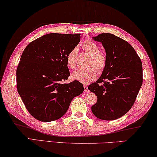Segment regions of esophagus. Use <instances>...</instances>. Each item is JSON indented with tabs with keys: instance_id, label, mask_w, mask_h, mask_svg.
Returning <instances> with one entry per match:
<instances>
[{
	"instance_id": "esophagus-1",
	"label": "esophagus",
	"mask_w": 157,
	"mask_h": 157,
	"mask_svg": "<svg viewBox=\"0 0 157 157\" xmlns=\"http://www.w3.org/2000/svg\"><path fill=\"white\" fill-rule=\"evenodd\" d=\"M84 90H85V92H89V89H88V87H87V85H84Z\"/></svg>"
}]
</instances>
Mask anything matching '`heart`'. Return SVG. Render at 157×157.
Segmentation results:
<instances>
[{
	"mask_svg": "<svg viewBox=\"0 0 157 157\" xmlns=\"http://www.w3.org/2000/svg\"><path fill=\"white\" fill-rule=\"evenodd\" d=\"M81 47L84 51L91 56L88 65L91 67L79 69L73 72L72 78L82 83H89L94 80L98 76V71H101L105 67L107 58L105 55L100 51V48L95 42L92 40H87L81 44ZM78 49L76 48L70 50L66 56V64L70 69H74L76 67ZM96 67H93V66Z\"/></svg>",
	"mask_w": 157,
	"mask_h": 157,
	"instance_id": "heart-1",
	"label": "heart"
}]
</instances>
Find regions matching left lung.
<instances>
[{
  "mask_svg": "<svg viewBox=\"0 0 157 157\" xmlns=\"http://www.w3.org/2000/svg\"><path fill=\"white\" fill-rule=\"evenodd\" d=\"M93 39L105 48L107 63L100 78L88 87L98 97L92 112L100 120H114L136 100L143 82L142 63L133 47L120 37L101 33Z\"/></svg>",
  "mask_w": 157,
  "mask_h": 157,
  "instance_id": "8db88e82",
  "label": "left lung"
}]
</instances>
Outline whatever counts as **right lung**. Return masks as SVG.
<instances>
[{"label": "right lung", "instance_id": "right-lung-1", "mask_svg": "<svg viewBox=\"0 0 157 157\" xmlns=\"http://www.w3.org/2000/svg\"><path fill=\"white\" fill-rule=\"evenodd\" d=\"M79 38L80 34H47L32 41L23 52L16 70L17 90L36 120H58L72 99L83 92L82 84L78 80L62 82L70 76L66 56Z\"/></svg>", "mask_w": 157, "mask_h": 157}]
</instances>
